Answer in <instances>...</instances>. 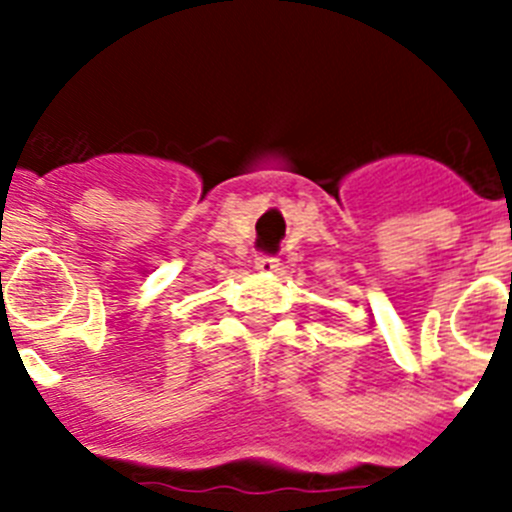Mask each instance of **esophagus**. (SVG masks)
<instances>
[{
	"instance_id": "1",
	"label": "esophagus",
	"mask_w": 512,
	"mask_h": 512,
	"mask_svg": "<svg viewBox=\"0 0 512 512\" xmlns=\"http://www.w3.org/2000/svg\"><path fill=\"white\" fill-rule=\"evenodd\" d=\"M256 269L264 271V274H271V271L279 269V259L277 256H256Z\"/></svg>"
}]
</instances>
